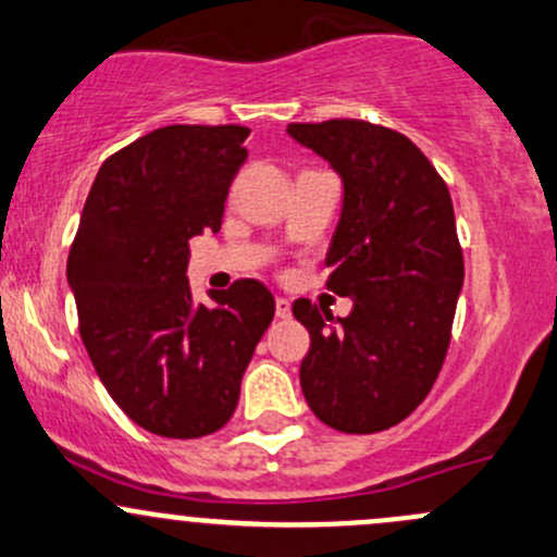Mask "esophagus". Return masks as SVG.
<instances>
[{"mask_svg": "<svg viewBox=\"0 0 557 557\" xmlns=\"http://www.w3.org/2000/svg\"><path fill=\"white\" fill-rule=\"evenodd\" d=\"M274 314H277L280 320L290 318V301H288V298H283V296H280L277 301H274Z\"/></svg>", "mask_w": 557, "mask_h": 557, "instance_id": "1", "label": "esophagus"}]
</instances>
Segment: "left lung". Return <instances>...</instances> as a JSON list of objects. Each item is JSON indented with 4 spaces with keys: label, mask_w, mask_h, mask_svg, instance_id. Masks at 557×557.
<instances>
[{
    "label": "left lung",
    "mask_w": 557,
    "mask_h": 557,
    "mask_svg": "<svg viewBox=\"0 0 557 557\" xmlns=\"http://www.w3.org/2000/svg\"><path fill=\"white\" fill-rule=\"evenodd\" d=\"M288 136L342 178V215L325 253L327 288L352 298L333 320L294 304L309 331L301 389L323 424L371 435L426 397L446 360L465 259L446 181L403 133L362 120L294 122Z\"/></svg>",
    "instance_id": "left-lung-1"
}]
</instances>
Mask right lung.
<instances>
[{"instance_id": "1", "label": "right lung", "mask_w": 557, "mask_h": 557, "mask_svg": "<svg viewBox=\"0 0 557 557\" xmlns=\"http://www.w3.org/2000/svg\"><path fill=\"white\" fill-rule=\"evenodd\" d=\"M248 127L168 125L98 171L69 253L79 333L111 400L162 437H202L232 419L239 382L274 318L259 280L195 304L189 239L219 232Z\"/></svg>"}]
</instances>
